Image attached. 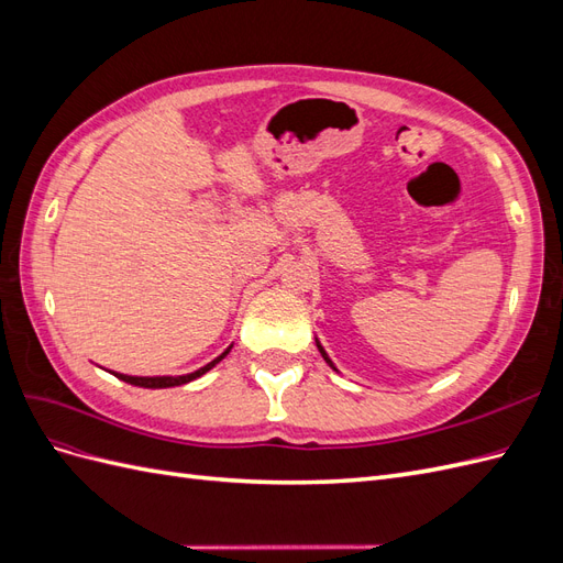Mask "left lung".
<instances>
[{
  "label": "left lung",
  "instance_id": "8db88e82",
  "mask_svg": "<svg viewBox=\"0 0 563 563\" xmlns=\"http://www.w3.org/2000/svg\"><path fill=\"white\" fill-rule=\"evenodd\" d=\"M314 343H317V347H319V352H321V356H323V360H327V364H329V366H333V362L329 360V354H327V350H323V347H321V343H319V340H317V338H314ZM333 368H335V366H333ZM335 371H338V368H335Z\"/></svg>",
  "mask_w": 563,
  "mask_h": 563
}]
</instances>
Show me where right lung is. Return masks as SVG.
I'll return each instance as SVG.
<instances>
[{
  "label": "right lung",
  "instance_id": "add662e5",
  "mask_svg": "<svg viewBox=\"0 0 563 563\" xmlns=\"http://www.w3.org/2000/svg\"><path fill=\"white\" fill-rule=\"evenodd\" d=\"M230 350H232V345L223 352V354H218L213 362H209L207 366H201V368H197V371H192V373H185V376H147V378H143V376H124V373H112V376H117L119 380H124V383H129V385H135V387H147V389H162V387H176V385H185V383H190V380H197V378H201L203 373L207 371H211L218 362H223L225 356L230 354Z\"/></svg>",
  "mask_w": 563,
  "mask_h": 563
}]
</instances>
